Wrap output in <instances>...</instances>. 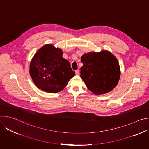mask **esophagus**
<instances>
[{"mask_svg": "<svg viewBox=\"0 0 149 149\" xmlns=\"http://www.w3.org/2000/svg\"><path fill=\"white\" fill-rule=\"evenodd\" d=\"M75 74H76V75H79V71L78 70H77L75 71Z\"/></svg>", "mask_w": 149, "mask_h": 149, "instance_id": "esophagus-1", "label": "esophagus"}]
</instances>
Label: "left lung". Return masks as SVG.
Returning <instances> with one entry per match:
<instances>
[{
    "instance_id": "8db88e82",
    "label": "left lung",
    "mask_w": 149,
    "mask_h": 149,
    "mask_svg": "<svg viewBox=\"0 0 149 149\" xmlns=\"http://www.w3.org/2000/svg\"><path fill=\"white\" fill-rule=\"evenodd\" d=\"M83 66L80 77L87 88L94 94L100 95L113 90L120 77L117 58L110 52H90L81 56Z\"/></svg>"
}]
</instances>
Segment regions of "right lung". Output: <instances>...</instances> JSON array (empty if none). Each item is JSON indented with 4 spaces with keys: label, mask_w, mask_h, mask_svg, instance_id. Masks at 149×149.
<instances>
[{
    "label": "right lung",
    "mask_w": 149,
    "mask_h": 149,
    "mask_svg": "<svg viewBox=\"0 0 149 149\" xmlns=\"http://www.w3.org/2000/svg\"><path fill=\"white\" fill-rule=\"evenodd\" d=\"M62 55V50L51 44L43 46L35 54L30 63V75L39 89L58 93L75 75L69 61Z\"/></svg>",
    "instance_id": "obj_1"
}]
</instances>
